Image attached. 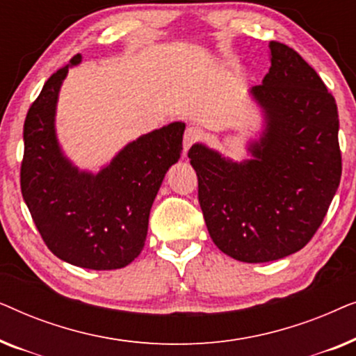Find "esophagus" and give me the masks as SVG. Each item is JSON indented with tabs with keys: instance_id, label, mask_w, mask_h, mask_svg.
I'll list each match as a JSON object with an SVG mask.
<instances>
[{
	"instance_id": "1",
	"label": "esophagus",
	"mask_w": 356,
	"mask_h": 356,
	"mask_svg": "<svg viewBox=\"0 0 356 356\" xmlns=\"http://www.w3.org/2000/svg\"><path fill=\"white\" fill-rule=\"evenodd\" d=\"M201 138V129L194 128V126H191V128H188L186 131H184V136H183V149H184V154L188 152L189 149H191V145L196 143V140Z\"/></svg>"
}]
</instances>
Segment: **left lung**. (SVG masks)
Instances as JSON below:
<instances>
[{
  "instance_id": "1",
  "label": "left lung",
  "mask_w": 356,
  "mask_h": 356,
  "mask_svg": "<svg viewBox=\"0 0 356 356\" xmlns=\"http://www.w3.org/2000/svg\"><path fill=\"white\" fill-rule=\"evenodd\" d=\"M270 70L251 94L266 129L252 159L233 162L194 144L197 197L209 235L241 262H269L308 245L342 177L337 104L293 48L270 42Z\"/></svg>"
}]
</instances>
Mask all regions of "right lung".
I'll use <instances>...</instances> for the list:
<instances>
[{
	"label": "right lung",
	"instance_id": "1",
	"mask_svg": "<svg viewBox=\"0 0 356 356\" xmlns=\"http://www.w3.org/2000/svg\"><path fill=\"white\" fill-rule=\"evenodd\" d=\"M45 82L24 123L21 191L38 233L53 254L94 270L121 269L143 251L149 213L165 173L183 150L184 123L129 143L99 173L81 172L58 144L55 113L70 66Z\"/></svg>",
	"mask_w": 356,
	"mask_h": 356
}]
</instances>
